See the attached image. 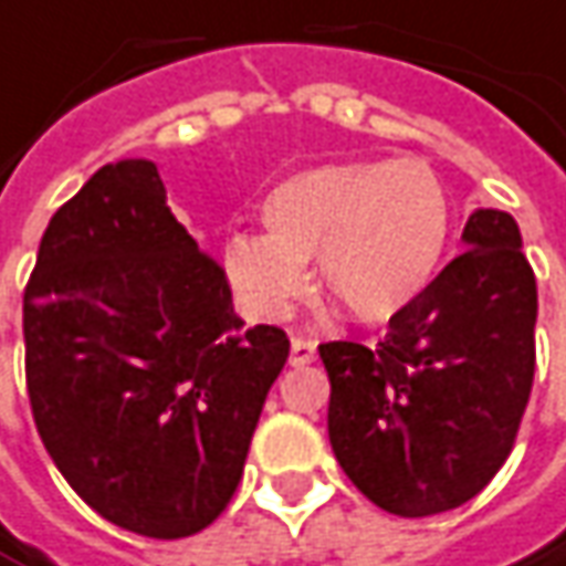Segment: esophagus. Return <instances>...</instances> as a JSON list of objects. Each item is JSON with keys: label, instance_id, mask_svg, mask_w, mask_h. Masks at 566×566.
<instances>
[{"label": "esophagus", "instance_id": "34e87169", "mask_svg": "<svg viewBox=\"0 0 566 566\" xmlns=\"http://www.w3.org/2000/svg\"><path fill=\"white\" fill-rule=\"evenodd\" d=\"M315 359V344L303 337H291V365H310Z\"/></svg>", "mask_w": 566, "mask_h": 566}]
</instances>
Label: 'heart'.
I'll use <instances>...</instances> for the list:
<instances>
[{
	"mask_svg": "<svg viewBox=\"0 0 566 566\" xmlns=\"http://www.w3.org/2000/svg\"><path fill=\"white\" fill-rule=\"evenodd\" d=\"M269 234L222 251L232 287L256 315H284L315 284L359 322L412 306L443 260L452 198L424 160H340L284 179L263 203Z\"/></svg>",
	"mask_w": 566,
	"mask_h": 566,
	"instance_id": "b5f03b06",
	"label": "heart"
}]
</instances>
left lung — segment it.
Returning <instances> with one entry per match:
<instances>
[{"label":"left lung","instance_id":"1","mask_svg":"<svg viewBox=\"0 0 566 566\" xmlns=\"http://www.w3.org/2000/svg\"><path fill=\"white\" fill-rule=\"evenodd\" d=\"M461 241L375 347H318L334 455L365 499L399 517L474 499L511 455L533 390L539 303L521 229L480 207Z\"/></svg>","mask_w":566,"mask_h":566}]
</instances>
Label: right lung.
<instances>
[{
  "instance_id": "add662e5",
  "label": "right lung",
  "mask_w": 566,
  "mask_h": 566,
  "mask_svg": "<svg viewBox=\"0 0 566 566\" xmlns=\"http://www.w3.org/2000/svg\"><path fill=\"white\" fill-rule=\"evenodd\" d=\"M42 446L92 511L148 539L201 533L238 490L291 340L244 328L226 269L151 160L92 176L42 234L24 291Z\"/></svg>"
}]
</instances>
